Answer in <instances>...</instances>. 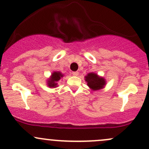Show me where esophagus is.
Returning a JSON list of instances; mask_svg holds the SVG:
<instances>
[{
  "label": "esophagus",
  "instance_id": "34e87169",
  "mask_svg": "<svg viewBox=\"0 0 149 149\" xmlns=\"http://www.w3.org/2000/svg\"><path fill=\"white\" fill-rule=\"evenodd\" d=\"M78 71H73V72H72V74L73 75V76H77L78 75Z\"/></svg>",
  "mask_w": 149,
  "mask_h": 149
}]
</instances>
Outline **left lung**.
Masks as SVG:
<instances>
[{"instance_id": "8db88e82", "label": "left lung", "mask_w": 149, "mask_h": 149, "mask_svg": "<svg viewBox=\"0 0 149 149\" xmlns=\"http://www.w3.org/2000/svg\"><path fill=\"white\" fill-rule=\"evenodd\" d=\"M85 81L88 83V85L93 90H100L104 88L105 85V80L103 78L99 77L96 73H90L85 76Z\"/></svg>"}]
</instances>
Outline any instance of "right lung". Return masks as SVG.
<instances>
[{
    "label": "right lung",
    "instance_id": "1",
    "mask_svg": "<svg viewBox=\"0 0 149 149\" xmlns=\"http://www.w3.org/2000/svg\"><path fill=\"white\" fill-rule=\"evenodd\" d=\"M63 76L60 72H54L52 73V76L49 78L48 80V86L50 88H53V87H57V81L59 80V79Z\"/></svg>",
    "mask_w": 149,
    "mask_h": 149
}]
</instances>
